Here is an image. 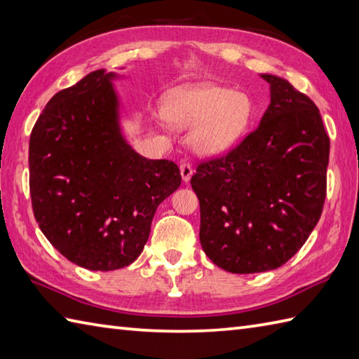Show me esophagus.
Segmentation results:
<instances>
[{
    "label": "esophagus",
    "mask_w": 359,
    "mask_h": 359,
    "mask_svg": "<svg viewBox=\"0 0 359 359\" xmlns=\"http://www.w3.org/2000/svg\"><path fill=\"white\" fill-rule=\"evenodd\" d=\"M180 172H181V178H182V181L187 182V181L190 180V177H192V173H194V170H192V165H190L189 163H182V164L180 165Z\"/></svg>",
    "instance_id": "esophagus-1"
}]
</instances>
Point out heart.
<instances>
[{"mask_svg":"<svg viewBox=\"0 0 359 359\" xmlns=\"http://www.w3.org/2000/svg\"><path fill=\"white\" fill-rule=\"evenodd\" d=\"M169 121L178 128H194L190 142L200 155L215 156L243 136L251 104L243 94L218 85L177 91L167 104Z\"/></svg>","mask_w":359,"mask_h":359,"instance_id":"b5f03b06","label":"heart"}]
</instances>
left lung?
I'll use <instances>...</instances> for the list:
<instances>
[{"label":"left lung","instance_id":"obj_1","mask_svg":"<svg viewBox=\"0 0 359 359\" xmlns=\"http://www.w3.org/2000/svg\"><path fill=\"white\" fill-rule=\"evenodd\" d=\"M260 76L271 104L259 127L190 180L203 251L233 274L287 263L318 224L327 192L330 139L318 107L288 80Z\"/></svg>","mask_w":359,"mask_h":359}]
</instances>
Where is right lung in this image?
<instances>
[{"instance_id":"add662e5","label":"right lung","mask_w":359,"mask_h":359,"mask_svg":"<svg viewBox=\"0 0 359 359\" xmlns=\"http://www.w3.org/2000/svg\"><path fill=\"white\" fill-rule=\"evenodd\" d=\"M105 69L58 91L29 141V189L41 232L91 271L133 263L156 208L181 184L178 165L147 159L126 141L119 99Z\"/></svg>"}]
</instances>
